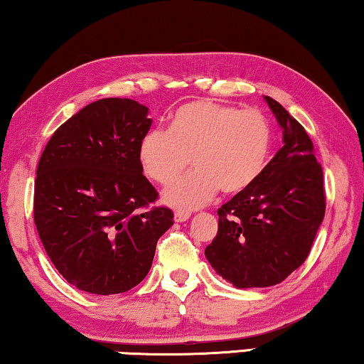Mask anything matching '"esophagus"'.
Masks as SVG:
<instances>
[{
  "label": "esophagus",
  "mask_w": 364,
  "mask_h": 364,
  "mask_svg": "<svg viewBox=\"0 0 364 364\" xmlns=\"http://www.w3.org/2000/svg\"><path fill=\"white\" fill-rule=\"evenodd\" d=\"M173 218H175V223H183L191 218V213H187V210H177Z\"/></svg>",
  "instance_id": "34e87169"
}]
</instances>
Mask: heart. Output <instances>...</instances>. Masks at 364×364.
Segmentation results:
<instances>
[{
	"label": "heart",
	"instance_id": "obj_1",
	"mask_svg": "<svg viewBox=\"0 0 364 364\" xmlns=\"http://www.w3.org/2000/svg\"><path fill=\"white\" fill-rule=\"evenodd\" d=\"M272 127L259 111L214 101H192L175 111L168 132L151 129L138 145L143 173L160 186L173 182L191 164L194 170L164 192L175 209H196L221 189L240 194L267 167Z\"/></svg>",
	"mask_w": 364,
	"mask_h": 364
}]
</instances>
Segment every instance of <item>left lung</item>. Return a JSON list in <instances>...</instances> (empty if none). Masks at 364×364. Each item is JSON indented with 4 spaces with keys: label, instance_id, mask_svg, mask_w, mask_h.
<instances>
[{
    "label": "left lung",
    "instance_id": "obj_1",
    "mask_svg": "<svg viewBox=\"0 0 364 364\" xmlns=\"http://www.w3.org/2000/svg\"><path fill=\"white\" fill-rule=\"evenodd\" d=\"M284 129V146L258 181L218 210L210 267L237 289L272 287L306 262L326 213L322 167L312 140L280 102L264 96Z\"/></svg>",
    "mask_w": 364,
    "mask_h": 364
}]
</instances>
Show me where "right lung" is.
<instances>
[{
    "label": "right lung",
    "mask_w": 364,
    "mask_h": 364,
    "mask_svg": "<svg viewBox=\"0 0 364 364\" xmlns=\"http://www.w3.org/2000/svg\"><path fill=\"white\" fill-rule=\"evenodd\" d=\"M148 107L133 100L91 102L52 134L35 178L33 219L48 258L75 289L113 295L150 272L159 237L173 224L143 175L138 145Z\"/></svg>",
    "instance_id": "right-lung-1"
}]
</instances>
